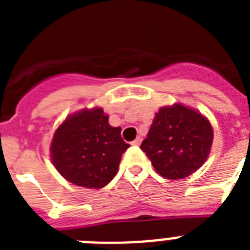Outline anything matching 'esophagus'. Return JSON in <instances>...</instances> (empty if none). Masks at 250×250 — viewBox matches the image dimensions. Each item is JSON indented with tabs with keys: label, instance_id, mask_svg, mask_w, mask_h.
Wrapping results in <instances>:
<instances>
[{
	"label": "esophagus",
	"instance_id": "34e87169",
	"mask_svg": "<svg viewBox=\"0 0 250 250\" xmlns=\"http://www.w3.org/2000/svg\"><path fill=\"white\" fill-rule=\"evenodd\" d=\"M131 144H132V145H134V146H139V145H140V144H141V139H140V138H136V139H135V140L132 141Z\"/></svg>",
	"mask_w": 250,
	"mask_h": 250
}]
</instances>
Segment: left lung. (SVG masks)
Returning a JSON list of instances; mask_svg holds the SVG:
<instances>
[{
	"label": "left lung",
	"mask_w": 250,
	"mask_h": 250,
	"mask_svg": "<svg viewBox=\"0 0 250 250\" xmlns=\"http://www.w3.org/2000/svg\"><path fill=\"white\" fill-rule=\"evenodd\" d=\"M211 143L210 123L195 110L175 104L159 110L140 149L161 176L178 180L204 164Z\"/></svg>",
	"instance_id": "left-lung-1"
}]
</instances>
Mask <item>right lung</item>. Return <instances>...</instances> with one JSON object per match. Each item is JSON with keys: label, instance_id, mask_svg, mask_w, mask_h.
<instances>
[{"label": "right lung", "instance_id": "right-lung-1", "mask_svg": "<svg viewBox=\"0 0 250 250\" xmlns=\"http://www.w3.org/2000/svg\"><path fill=\"white\" fill-rule=\"evenodd\" d=\"M121 127L109 125V116L95 107L68 116L55 132L51 159L70 183L100 189L116 175L121 156L130 146L121 138Z\"/></svg>", "mask_w": 250, "mask_h": 250}]
</instances>
